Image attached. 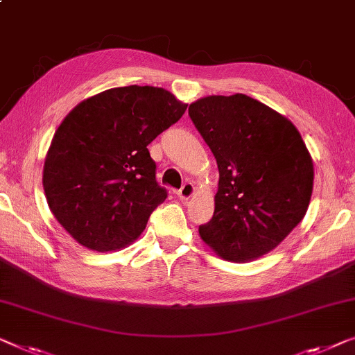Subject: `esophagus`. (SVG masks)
Returning <instances> with one entry per match:
<instances>
[{"mask_svg": "<svg viewBox=\"0 0 355 355\" xmlns=\"http://www.w3.org/2000/svg\"><path fill=\"white\" fill-rule=\"evenodd\" d=\"M193 193H195V187H193V184H192V182H186L181 189H179L178 197L181 198V200H189V198H192V197H193Z\"/></svg>", "mask_w": 355, "mask_h": 355, "instance_id": "34e87169", "label": "esophagus"}]
</instances>
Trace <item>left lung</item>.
Masks as SVG:
<instances>
[{"label":"left lung","mask_w":355,"mask_h":355,"mask_svg":"<svg viewBox=\"0 0 355 355\" xmlns=\"http://www.w3.org/2000/svg\"><path fill=\"white\" fill-rule=\"evenodd\" d=\"M189 115L219 169L214 214L200 239L225 261L258 259L306 216L311 153L288 118L245 94L202 97Z\"/></svg>","instance_id":"8db88e82"}]
</instances>
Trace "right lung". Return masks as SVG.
Listing matches in <instances>:
<instances>
[{
  "label": "right lung",
  "mask_w": 355,
  "mask_h": 355,
  "mask_svg": "<svg viewBox=\"0 0 355 355\" xmlns=\"http://www.w3.org/2000/svg\"><path fill=\"white\" fill-rule=\"evenodd\" d=\"M187 104L155 86H123L75 105L54 132L43 168L46 202L58 223L92 251L131 245L165 202L147 146Z\"/></svg>",
  "instance_id": "add662e5"
}]
</instances>
